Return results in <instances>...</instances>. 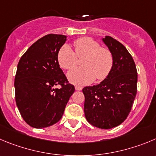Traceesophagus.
<instances>
[{"label":"esophagus","mask_w":156,"mask_h":156,"mask_svg":"<svg viewBox=\"0 0 156 156\" xmlns=\"http://www.w3.org/2000/svg\"><path fill=\"white\" fill-rule=\"evenodd\" d=\"M81 89H82V87L81 86H78V85H76V86H75V90H76V91H81Z\"/></svg>","instance_id":"obj_1"}]
</instances>
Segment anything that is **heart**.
<instances>
[{"label":"heart","instance_id":"b5f03b06","mask_svg":"<svg viewBox=\"0 0 156 156\" xmlns=\"http://www.w3.org/2000/svg\"><path fill=\"white\" fill-rule=\"evenodd\" d=\"M75 52L69 45L65 44L58 51V62L63 69H71L77 63V57H85L81 68L68 71V78L78 85L89 84L96 78L103 80L111 72L113 56L107 48H101L99 43L90 37H81L74 42Z\"/></svg>","mask_w":156,"mask_h":156}]
</instances>
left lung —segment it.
<instances>
[{
  "label": "left lung",
  "mask_w": 156,
  "mask_h": 156,
  "mask_svg": "<svg viewBox=\"0 0 156 156\" xmlns=\"http://www.w3.org/2000/svg\"><path fill=\"white\" fill-rule=\"evenodd\" d=\"M102 41L113 56L111 72L100 84L82 89L84 112L93 126L110 129L122 124L131 111L137 92V70L124 45L110 36Z\"/></svg>",
  "instance_id": "1"
}]
</instances>
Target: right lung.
Instances as JSON below:
<instances>
[{
  "mask_svg": "<svg viewBox=\"0 0 156 156\" xmlns=\"http://www.w3.org/2000/svg\"><path fill=\"white\" fill-rule=\"evenodd\" d=\"M67 36L50 34L37 40L22 55L14 79L15 101L27 124L43 129L62 119L74 85L68 83L58 62ZM60 84L61 89H55Z\"/></svg>",
  "mask_w": 156,
  "mask_h": 156,
  "instance_id": "add662e5",
  "label": "right lung"
}]
</instances>
